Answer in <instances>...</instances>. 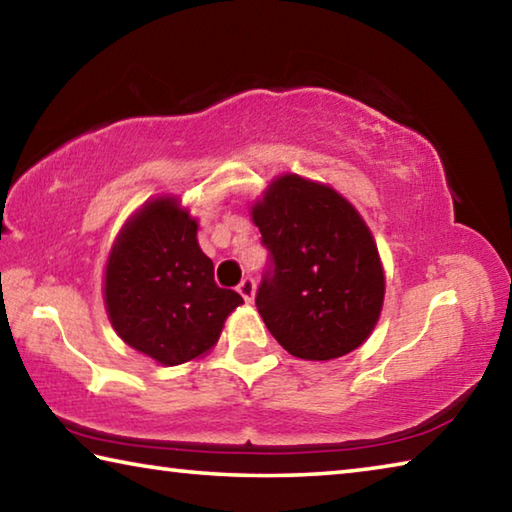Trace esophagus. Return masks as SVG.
<instances>
[{
  "label": "esophagus",
  "mask_w": 512,
  "mask_h": 512,
  "mask_svg": "<svg viewBox=\"0 0 512 512\" xmlns=\"http://www.w3.org/2000/svg\"><path fill=\"white\" fill-rule=\"evenodd\" d=\"M237 291L246 302H253L255 300V280H253V277H244V280H241V284L237 287Z\"/></svg>",
  "instance_id": "esophagus-1"
}]
</instances>
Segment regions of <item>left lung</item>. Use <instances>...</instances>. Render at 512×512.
Returning a JSON list of instances; mask_svg holds the SVG:
<instances>
[{
	"label": "left lung",
	"mask_w": 512,
	"mask_h": 512,
	"mask_svg": "<svg viewBox=\"0 0 512 512\" xmlns=\"http://www.w3.org/2000/svg\"><path fill=\"white\" fill-rule=\"evenodd\" d=\"M273 271L255 305L268 332L298 359L329 361L368 341L386 275L370 228L329 185L284 173L250 207Z\"/></svg>",
	"instance_id": "8db88e82"
}]
</instances>
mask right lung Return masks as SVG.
I'll use <instances>...</instances> for the list:
<instances>
[{
  "label": "right lung",
  "mask_w": 512,
  "mask_h": 512,
  "mask_svg": "<svg viewBox=\"0 0 512 512\" xmlns=\"http://www.w3.org/2000/svg\"><path fill=\"white\" fill-rule=\"evenodd\" d=\"M178 196L146 201L121 225L103 271V305L117 336L160 366L205 357L244 298L214 282Z\"/></svg>",
  "instance_id": "right-lung-1"
}]
</instances>
